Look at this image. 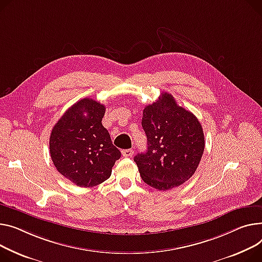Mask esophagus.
<instances>
[{"label": "esophagus", "instance_id": "esophagus-1", "mask_svg": "<svg viewBox=\"0 0 262 262\" xmlns=\"http://www.w3.org/2000/svg\"><path fill=\"white\" fill-rule=\"evenodd\" d=\"M122 155L124 157H132L134 155V150L133 149H123L122 150Z\"/></svg>", "mask_w": 262, "mask_h": 262}]
</instances>
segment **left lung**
<instances>
[{
  "mask_svg": "<svg viewBox=\"0 0 262 262\" xmlns=\"http://www.w3.org/2000/svg\"><path fill=\"white\" fill-rule=\"evenodd\" d=\"M141 123L147 149L134 161L142 180L159 190L183 184L195 173L205 145L196 116L179 106L170 94L162 93L145 106Z\"/></svg>",
  "mask_w": 262,
  "mask_h": 262,
  "instance_id": "obj_1",
  "label": "left lung"
}]
</instances>
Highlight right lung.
Returning a JSON list of instances; mask_svg holds the SVG:
<instances>
[{
    "label": "right lung",
    "instance_id": "add662e5",
    "mask_svg": "<svg viewBox=\"0 0 262 262\" xmlns=\"http://www.w3.org/2000/svg\"><path fill=\"white\" fill-rule=\"evenodd\" d=\"M105 110L100 102L84 98L69 107L51 130V160L61 175L78 186L93 187L108 179L121 157L102 125Z\"/></svg>",
    "mask_w": 262,
    "mask_h": 262
}]
</instances>
